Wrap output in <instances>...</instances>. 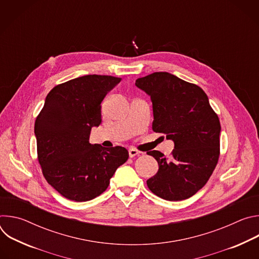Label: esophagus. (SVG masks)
I'll return each mask as SVG.
<instances>
[{"label":"esophagus","mask_w":259,"mask_h":259,"mask_svg":"<svg viewBox=\"0 0 259 259\" xmlns=\"http://www.w3.org/2000/svg\"><path fill=\"white\" fill-rule=\"evenodd\" d=\"M140 153L138 152V151H136V150H134V149H130L129 150V157L130 158H134L135 156H138Z\"/></svg>","instance_id":"1"}]
</instances>
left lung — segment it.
<instances>
[{"mask_svg":"<svg viewBox=\"0 0 259 259\" xmlns=\"http://www.w3.org/2000/svg\"><path fill=\"white\" fill-rule=\"evenodd\" d=\"M135 85L153 102V130L174 142L170 158L159 151L147 153L159 164L147 187L167 201L189 199L205 186L218 162L219 119L199 86L172 73L154 72Z\"/></svg>","mask_w":259,"mask_h":259,"instance_id":"1","label":"left lung"}]
</instances>
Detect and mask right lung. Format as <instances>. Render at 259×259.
Returning a JSON list of instances; mask_svg holds the SVG:
<instances>
[{
  "label": "right lung",
  "instance_id": "right-lung-1",
  "mask_svg": "<svg viewBox=\"0 0 259 259\" xmlns=\"http://www.w3.org/2000/svg\"><path fill=\"white\" fill-rule=\"evenodd\" d=\"M121 78L87 75L55 86L34 123L38 160L49 184L63 197L90 201L108 187L129 158L125 147L89 142L101 123V102Z\"/></svg>",
  "mask_w": 259,
  "mask_h": 259
}]
</instances>
